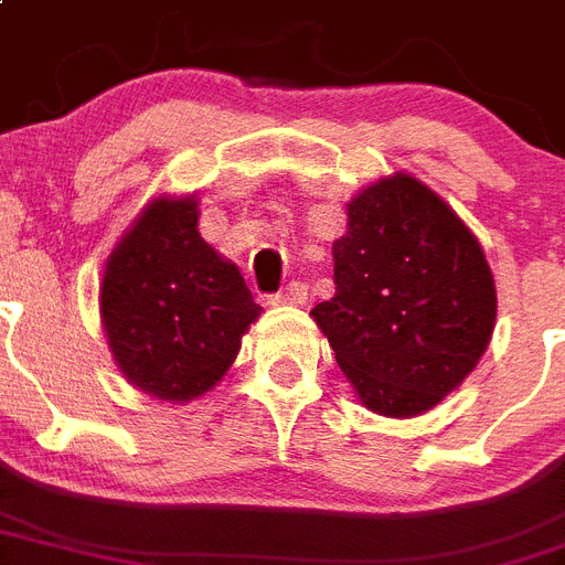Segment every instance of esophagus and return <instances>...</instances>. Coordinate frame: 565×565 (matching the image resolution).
Returning a JSON list of instances; mask_svg holds the SVG:
<instances>
[{
	"label": "esophagus",
	"instance_id": "obj_1",
	"mask_svg": "<svg viewBox=\"0 0 565 565\" xmlns=\"http://www.w3.org/2000/svg\"><path fill=\"white\" fill-rule=\"evenodd\" d=\"M267 303L269 307H301V303H307V284L292 281L278 296H269Z\"/></svg>",
	"mask_w": 565,
	"mask_h": 565
}]
</instances>
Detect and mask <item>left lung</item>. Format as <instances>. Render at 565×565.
Instances as JSON below:
<instances>
[{"instance_id": "obj_1", "label": "left lung", "mask_w": 565, "mask_h": 565, "mask_svg": "<svg viewBox=\"0 0 565 565\" xmlns=\"http://www.w3.org/2000/svg\"><path fill=\"white\" fill-rule=\"evenodd\" d=\"M335 296L310 312L358 401L384 418L435 409L487 352L498 289L478 235L412 173L347 204Z\"/></svg>"}]
</instances>
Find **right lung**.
<instances>
[{
  "instance_id": "right-lung-1",
  "label": "right lung",
  "mask_w": 565,
  "mask_h": 565,
  "mask_svg": "<svg viewBox=\"0 0 565 565\" xmlns=\"http://www.w3.org/2000/svg\"><path fill=\"white\" fill-rule=\"evenodd\" d=\"M199 195H156L107 255L99 312L127 384L167 404L207 395L262 307L199 233Z\"/></svg>"
}]
</instances>
